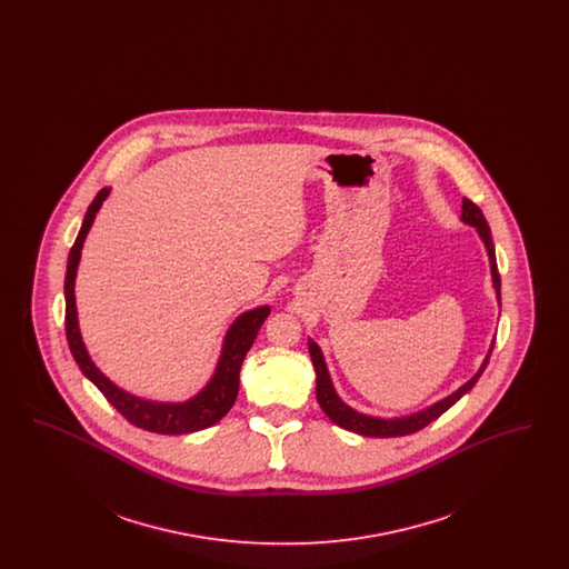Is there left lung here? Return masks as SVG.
I'll return each mask as SVG.
<instances>
[{
    "mask_svg": "<svg viewBox=\"0 0 569 569\" xmlns=\"http://www.w3.org/2000/svg\"><path fill=\"white\" fill-rule=\"evenodd\" d=\"M462 221L469 223V226H476L482 241L487 244L488 258H490V272H492V283H495V290H497V297L501 300V279H499V271H497V258H495V244H492V237H490V228H488L487 217L480 211V207L476 202H471L469 198H462ZM309 353H311V360H313V367H316V376H318V383H316V397H318V403L325 409L326 416L339 425L341 429L346 431H352V433L365 435V437H401V435H411L420 429H425L427 425H431L433 420H437L443 411H448L450 407L455 406L459 401L460 397L465 392H469L473 388V383L480 379L482 371L487 369L488 360H490V353L482 365V369L469 379L465 386H460L459 390L455 395H450L448 399L435 403L433 407L420 411V413H413V416H407V418H397V420H381V418H371V416H362L358 411H353L352 407L346 406L337 395H335V388L330 383L328 378V371H326L325 358L320 348L309 341Z\"/></svg>",
    "mask_w": 569,
    "mask_h": 569,
    "instance_id": "1",
    "label": "left lung"
}]
</instances>
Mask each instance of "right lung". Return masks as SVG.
Returning a JSON list of instances; mask_svg holds the SVG:
<instances>
[{
  "label": "right lung",
  "instance_id": "add662e5",
  "mask_svg": "<svg viewBox=\"0 0 569 569\" xmlns=\"http://www.w3.org/2000/svg\"><path fill=\"white\" fill-rule=\"evenodd\" d=\"M109 196V188H102L93 202L89 204L84 219H82L79 237L70 249L68 256V271H66V337L70 352L74 356L77 365L81 367L82 373L91 379L98 390L107 397L110 406L114 407L128 422H132L138 429L151 431L160 435H183L213 427L217 420H221L230 407L234 406L237 395H239V373L243 365L244 353L253 346V339L269 318L271 309L269 307H258L253 311L243 313L232 328L226 335L221 358L217 365L216 376L209 381V386L186 403H151V401H140L132 395L119 390L114 383H110L104 378L91 358L87 356V350L82 346L81 332L77 325V307H74V277H77V267L81 258V247L98 209L102 207L104 198Z\"/></svg>",
  "mask_w": 569,
  "mask_h": 569
}]
</instances>
